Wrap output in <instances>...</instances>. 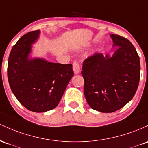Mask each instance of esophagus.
<instances>
[{"label":"esophagus","instance_id":"obj_1","mask_svg":"<svg viewBox=\"0 0 148 148\" xmlns=\"http://www.w3.org/2000/svg\"><path fill=\"white\" fill-rule=\"evenodd\" d=\"M73 70L75 74L79 73L80 71V66L77 61H75L73 64Z\"/></svg>","mask_w":148,"mask_h":148}]
</instances>
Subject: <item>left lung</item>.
<instances>
[{"instance_id": "left-lung-1", "label": "left lung", "mask_w": 148, "mask_h": 148, "mask_svg": "<svg viewBox=\"0 0 148 148\" xmlns=\"http://www.w3.org/2000/svg\"><path fill=\"white\" fill-rule=\"evenodd\" d=\"M113 47L110 56L96 53L84 61V94L94 110L112 112L124 107L135 95L140 80V59L132 43L111 34Z\"/></svg>"}]
</instances>
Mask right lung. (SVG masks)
Masks as SVG:
<instances>
[{
	"label": "right lung",
	"mask_w": 148,
	"mask_h": 148,
	"mask_svg": "<svg viewBox=\"0 0 148 148\" xmlns=\"http://www.w3.org/2000/svg\"><path fill=\"white\" fill-rule=\"evenodd\" d=\"M40 33L37 30L24 35L12 48L8 64L12 92L21 105L36 112L56 108L74 74L71 64L29 58L31 44L37 40Z\"/></svg>",
	"instance_id": "obj_1"
}]
</instances>
